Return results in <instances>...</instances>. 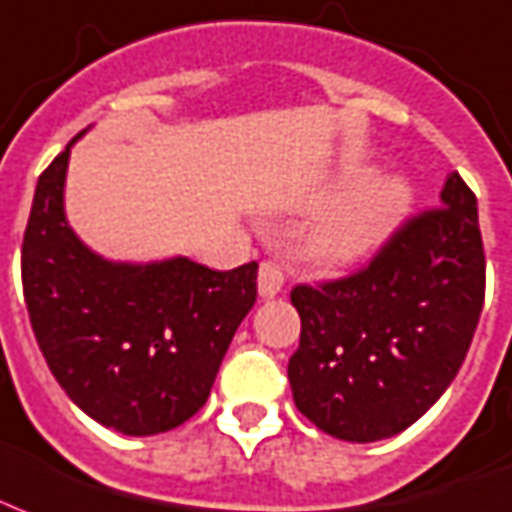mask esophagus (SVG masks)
<instances>
[{
  "instance_id": "obj_1",
  "label": "esophagus",
  "mask_w": 512,
  "mask_h": 512,
  "mask_svg": "<svg viewBox=\"0 0 512 512\" xmlns=\"http://www.w3.org/2000/svg\"><path fill=\"white\" fill-rule=\"evenodd\" d=\"M257 287H260V295H263V298L279 295L284 287L282 263H276V260H263V263H260V273H257Z\"/></svg>"
}]
</instances>
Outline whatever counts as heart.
<instances>
[{
	"mask_svg": "<svg viewBox=\"0 0 512 512\" xmlns=\"http://www.w3.org/2000/svg\"><path fill=\"white\" fill-rule=\"evenodd\" d=\"M362 179V171H349L338 187H351L319 222L308 252L317 263L351 265L373 255L411 206V190L403 179Z\"/></svg>",
	"mask_w": 512,
	"mask_h": 512,
	"instance_id": "b5f03b06",
	"label": "heart"
}]
</instances>
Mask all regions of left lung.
<instances>
[{
  "label": "left lung",
  "instance_id": "obj_1",
  "mask_svg": "<svg viewBox=\"0 0 512 512\" xmlns=\"http://www.w3.org/2000/svg\"><path fill=\"white\" fill-rule=\"evenodd\" d=\"M483 295L478 204L454 171L440 206L408 217L360 271L292 287L300 346L287 378L298 411L351 443L408 429L462 368Z\"/></svg>",
  "mask_w": 512,
  "mask_h": 512
}]
</instances>
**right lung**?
Instances as JSON below:
<instances>
[{
	"label": "right lung",
	"instance_id": "obj_1",
	"mask_svg": "<svg viewBox=\"0 0 512 512\" xmlns=\"http://www.w3.org/2000/svg\"><path fill=\"white\" fill-rule=\"evenodd\" d=\"M80 139V136H74ZM39 174L23 233L31 330L69 400L123 435H158L204 408L241 319L257 263L212 271L187 257L109 263L64 217L69 147Z\"/></svg>",
	"mask_w": 512,
	"mask_h": 512
}]
</instances>
